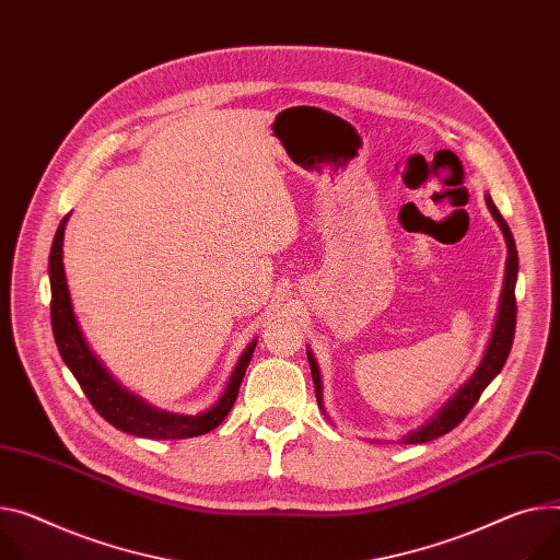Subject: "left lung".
<instances>
[{
    "label": "left lung",
    "mask_w": 560,
    "mask_h": 560,
    "mask_svg": "<svg viewBox=\"0 0 560 560\" xmlns=\"http://www.w3.org/2000/svg\"><path fill=\"white\" fill-rule=\"evenodd\" d=\"M487 199V208L493 214V220L498 222L504 242H506V267H504V282H502V295H500V305H498V316H495V325L489 338V346L485 350V357L480 361V365L476 368L453 397H448L444 401V406L440 410L433 412V417H428L421 425L412 428L410 433H406L401 438L404 444H423L430 440H438L451 430L468 415V410L478 404L480 395L485 393L487 385L500 374L509 352H511V342H513V334H515V280H518V250H515V242L513 235L506 226V222L502 220L500 210L495 208L493 199L489 195H485ZM307 359H310V368H312V378H314V388H316V399H318V408L325 412L323 406V378H320V370L318 363L312 354V350L307 348ZM327 417V412H325Z\"/></svg>",
    "instance_id": "1"
}]
</instances>
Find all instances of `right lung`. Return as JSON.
Here are the masks:
<instances>
[{"label":"right lung","instance_id":"1","mask_svg":"<svg viewBox=\"0 0 560 560\" xmlns=\"http://www.w3.org/2000/svg\"><path fill=\"white\" fill-rule=\"evenodd\" d=\"M69 222V214L60 222L51 255H49V280H51V327L58 352L75 381L80 383L82 393L88 395L92 406L98 410V415L109 421L114 428L122 430L145 440H188L197 435L210 433L212 428H218L224 417L231 412L240 383L244 378V372L250 363L253 350L257 346V338H253L246 350L242 352L224 393L210 408L197 415H184V412H170L163 408H156L148 404L143 397L127 390L120 385L112 372L103 365V361L94 354L90 342L84 340V334L75 320L71 295L67 287L65 265H62V244H65V229Z\"/></svg>","mask_w":560,"mask_h":560}]
</instances>
